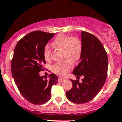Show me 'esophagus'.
I'll return each instance as SVG.
<instances>
[{
    "label": "esophagus",
    "instance_id": "esophagus-1",
    "mask_svg": "<svg viewBox=\"0 0 122 122\" xmlns=\"http://www.w3.org/2000/svg\"><path fill=\"white\" fill-rule=\"evenodd\" d=\"M65 80H66V79H65V78H58V81L60 82H62L64 81Z\"/></svg>",
    "mask_w": 122,
    "mask_h": 122
}]
</instances>
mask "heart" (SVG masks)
Listing matches in <instances>:
<instances>
[{"mask_svg": "<svg viewBox=\"0 0 122 122\" xmlns=\"http://www.w3.org/2000/svg\"><path fill=\"white\" fill-rule=\"evenodd\" d=\"M53 45L63 50L64 57L67 58L64 61L56 63L52 67L53 72L63 76L73 67V62L77 61L80 58L82 49L81 41L77 37L60 34L53 41ZM51 53L49 45L46 44L43 52L46 60L51 59Z\"/></svg>", "mask_w": 122, "mask_h": 122, "instance_id": "heart-1", "label": "heart"}]
</instances>
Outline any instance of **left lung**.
Instances as JSON below:
<instances>
[{
  "instance_id": "left-lung-1",
  "label": "left lung",
  "mask_w": 122,
  "mask_h": 122,
  "mask_svg": "<svg viewBox=\"0 0 122 122\" xmlns=\"http://www.w3.org/2000/svg\"><path fill=\"white\" fill-rule=\"evenodd\" d=\"M82 53L78 65L73 75L81 82L70 79L72 88L66 92V97L75 103H84L93 99L102 89L105 82L108 71V56L98 38L87 32L82 31Z\"/></svg>"
}]
</instances>
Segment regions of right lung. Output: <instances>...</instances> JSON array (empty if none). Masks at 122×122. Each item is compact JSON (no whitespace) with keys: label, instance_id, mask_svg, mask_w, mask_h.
<instances>
[{"label":"right lung","instance_id":"1","mask_svg":"<svg viewBox=\"0 0 122 122\" xmlns=\"http://www.w3.org/2000/svg\"><path fill=\"white\" fill-rule=\"evenodd\" d=\"M54 34L34 31L25 35L15 47L11 62V72L21 95L28 102L41 105L51 99L52 86L58 83L54 73L44 78L40 71L46 64L43 52Z\"/></svg>","mask_w":122,"mask_h":122}]
</instances>
